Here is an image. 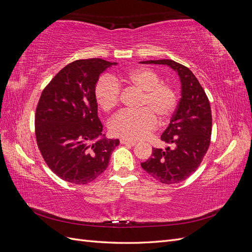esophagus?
I'll use <instances>...</instances> for the list:
<instances>
[{"instance_id": "1", "label": "esophagus", "mask_w": 252, "mask_h": 252, "mask_svg": "<svg viewBox=\"0 0 252 252\" xmlns=\"http://www.w3.org/2000/svg\"><path fill=\"white\" fill-rule=\"evenodd\" d=\"M120 142H121V144H123V145H128V146H134V145L136 144L133 141H129V140H125V139H122Z\"/></svg>"}]
</instances>
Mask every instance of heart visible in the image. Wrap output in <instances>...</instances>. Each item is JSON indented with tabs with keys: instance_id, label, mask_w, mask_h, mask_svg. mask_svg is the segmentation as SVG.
Returning a JSON list of instances; mask_svg holds the SVG:
<instances>
[{
	"instance_id": "1",
	"label": "heart",
	"mask_w": 252,
	"mask_h": 252,
	"mask_svg": "<svg viewBox=\"0 0 252 252\" xmlns=\"http://www.w3.org/2000/svg\"><path fill=\"white\" fill-rule=\"evenodd\" d=\"M119 84L132 86L142 91L138 103L139 110L123 111L114 117L109 124L114 136L129 141L141 140L155 129L157 119L168 120L177 108L178 94L169 84L162 83L159 75L150 68L139 67L118 77H102L95 84L96 102L105 111L119 105L121 87Z\"/></svg>"
}]
</instances>
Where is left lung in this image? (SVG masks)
<instances>
[{"mask_svg": "<svg viewBox=\"0 0 252 252\" xmlns=\"http://www.w3.org/2000/svg\"><path fill=\"white\" fill-rule=\"evenodd\" d=\"M141 63L169 66L178 72L182 83V97L161 135V140L170 146L164 150L152 148L151 157L141 163L142 168L162 184H175L197 169L209 148L212 130L209 100L199 80L186 66L172 60Z\"/></svg>", "mask_w": 252, "mask_h": 252, "instance_id": "1", "label": "left lung"}]
</instances>
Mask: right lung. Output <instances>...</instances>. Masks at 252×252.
Returning a JSON list of instances; mask_svg holds the SVG:
<instances>
[{"mask_svg":"<svg viewBox=\"0 0 252 252\" xmlns=\"http://www.w3.org/2000/svg\"><path fill=\"white\" fill-rule=\"evenodd\" d=\"M102 59L77 60L42 91L34 117L37 147L59 178L75 185L95 180L108 167L119 140L103 138L94 87L111 65Z\"/></svg>","mask_w":252,"mask_h":252,"instance_id":"obj_1","label":"right lung"}]
</instances>
